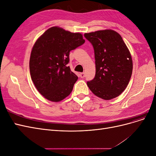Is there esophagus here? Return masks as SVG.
<instances>
[{
	"label": "esophagus",
	"instance_id": "1",
	"mask_svg": "<svg viewBox=\"0 0 156 156\" xmlns=\"http://www.w3.org/2000/svg\"><path fill=\"white\" fill-rule=\"evenodd\" d=\"M80 77H81V78H84V77H85V73H80Z\"/></svg>",
	"mask_w": 156,
	"mask_h": 156
}]
</instances>
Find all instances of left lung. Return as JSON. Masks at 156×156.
Here are the masks:
<instances>
[{
	"label": "left lung",
	"instance_id": "8db88e82",
	"mask_svg": "<svg viewBox=\"0 0 156 156\" xmlns=\"http://www.w3.org/2000/svg\"><path fill=\"white\" fill-rule=\"evenodd\" d=\"M94 50L96 75L87 82L90 90L105 100L119 96L128 84L132 74L131 54L119 33L112 30L85 33Z\"/></svg>",
	"mask_w": 156,
	"mask_h": 156
}]
</instances>
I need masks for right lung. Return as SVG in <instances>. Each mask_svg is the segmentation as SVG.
Instances as JSON below:
<instances>
[{
    "label": "right lung",
    "instance_id": "right-lung-1",
    "mask_svg": "<svg viewBox=\"0 0 156 156\" xmlns=\"http://www.w3.org/2000/svg\"><path fill=\"white\" fill-rule=\"evenodd\" d=\"M85 40L80 33L58 27L47 30L33 46L29 68L36 89L48 100L58 102L72 92L78 77L70 69L69 52Z\"/></svg>",
    "mask_w": 156,
    "mask_h": 156
}]
</instances>
